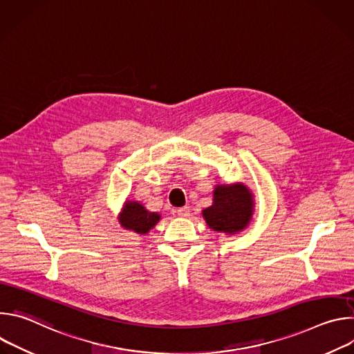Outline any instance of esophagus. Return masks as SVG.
<instances>
[{"label": "esophagus", "mask_w": 354, "mask_h": 354, "mask_svg": "<svg viewBox=\"0 0 354 354\" xmlns=\"http://www.w3.org/2000/svg\"><path fill=\"white\" fill-rule=\"evenodd\" d=\"M178 216L179 217H187L189 214H190V209L187 207V206H185V207H180V209H178Z\"/></svg>", "instance_id": "34e87169"}]
</instances>
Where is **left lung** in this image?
Instances as JSON below:
<instances>
[{"instance_id":"1","label":"left lung","mask_w":354,"mask_h":354,"mask_svg":"<svg viewBox=\"0 0 354 354\" xmlns=\"http://www.w3.org/2000/svg\"><path fill=\"white\" fill-rule=\"evenodd\" d=\"M255 213V196L242 182L216 185L213 205L201 210L209 228L225 235L242 232Z\"/></svg>"}]
</instances>
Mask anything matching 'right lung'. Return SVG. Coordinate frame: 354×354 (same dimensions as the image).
Wrapping results in <instances>:
<instances>
[{"instance_id": "1", "label": "right lung", "mask_w": 354, "mask_h": 354, "mask_svg": "<svg viewBox=\"0 0 354 354\" xmlns=\"http://www.w3.org/2000/svg\"><path fill=\"white\" fill-rule=\"evenodd\" d=\"M118 220L124 230L145 235L158 224L161 214L147 210L137 200H126Z\"/></svg>"}]
</instances>
